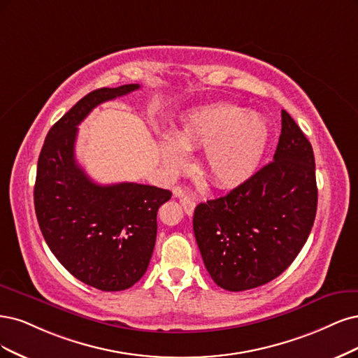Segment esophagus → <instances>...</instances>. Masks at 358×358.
<instances>
[{
  "label": "esophagus",
  "instance_id": "1",
  "mask_svg": "<svg viewBox=\"0 0 358 358\" xmlns=\"http://www.w3.org/2000/svg\"><path fill=\"white\" fill-rule=\"evenodd\" d=\"M180 203H181V206L184 208V211H186L187 215H192V214H193V211H194V208H196L194 199L189 198V196H180Z\"/></svg>",
  "mask_w": 358,
  "mask_h": 358
}]
</instances>
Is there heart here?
I'll return each instance as SVG.
<instances>
[{"instance_id": "1", "label": "heart", "mask_w": 358, "mask_h": 358, "mask_svg": "<svg viewBox=\"0 0 358 358\" xmlns=\"http://www.w3.org/2000/svg\"><path fill=\"white\" fill-rule=\"evenodd\" d=\"M269 141V126L256 113L230 103L194 108L182 117L174 140L164 136L160 153L171 168L186 164V152L203 150L205 174L218 187L232 189L257 171Z\"/></svg>"}]
</instances>
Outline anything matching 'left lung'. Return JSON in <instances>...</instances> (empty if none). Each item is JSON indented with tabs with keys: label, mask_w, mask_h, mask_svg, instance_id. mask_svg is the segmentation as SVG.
Segmentation results:
<instances>
[{
	"label": "left lung",
	"mask_w": 358,
	"mask_h": 358,
	"mask_svg": "<svg viewBox=\"0 0 358 358\" xmlns=\"http://www.w3.org/2000/svg\"><path fill=\"white\" fill-rule=\"evenodd\" d=\"M317 201L313 145L282 110L272 162L194 210V238L214 282L244 292L281 275L305 245Z\"/></svg>",
	"instance_id": "left-lung-1"
}]
</instances>
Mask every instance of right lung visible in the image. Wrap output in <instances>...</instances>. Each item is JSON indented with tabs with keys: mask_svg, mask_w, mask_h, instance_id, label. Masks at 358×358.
<instances>
[{
	"mask_svg": "<svg viewBox=\"0 0 358 358\" xmlns=\"http://www.w3.org/2000/svg\"><path fill=\"white\" fill-rule=\"evenodd\" d=\"M140 85L90 92L45 136L37 165L34 205L55 257L82 282L102 292L132 287L145 273L157 234V210L169 190L138 182L92 181L77 164V126L99 103Z\"/></svg>",
	"mask_w": 358,
	"mask_h": 358,
	"instance_id": "add662e5",
	"label": "right lung"
}]
</instances>
